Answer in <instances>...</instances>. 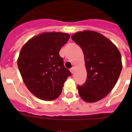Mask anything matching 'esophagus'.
Returning <instances> with one entry per match:
<instances>
[{
	"label": "esophagus",
	"instance_id": "esophagus-1",
	"mask_svg": "<svg viewBox=\"0 0 132 132\" xmlns=\"http://www.w3.org/2000/svg\"><path fill=\"white\" fill-rule=\"evenodd\" d=\"M70 72H71V73H74L75 72V68L74 67H72V68H70Z\"/></svg>",
	"mask_w": 132,
	"mask_h": 132
}]
</instances>
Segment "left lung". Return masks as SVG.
Here are the masks:
<instances>
[{"mask_svg": "<svg viewBox=\"0 0 132 132\" xmlns=\"http://www.w3.org/2000/svg\"><path fill=\"white\" fill-rule=\"evenodd\" d=\"M84 55L86 81L77 86L79 95L86 102L94 103L105 98L117 84L122 70L120 51L103 35L85 30L71 36Z\"/></svg>", "mask_w": 132, "mask_h": 132, "instance_id": "1", "label": "left lung"}]
</instances>
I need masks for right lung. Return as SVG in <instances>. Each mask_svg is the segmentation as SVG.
<instances>
[{"mask_svg":"<svg viewBox=\"0 0 132 132\" xmlns=\"http://www.w3.org/2000/svg\"><path fill=\"white\" fill-rule=\"evenodd\" d=\"M70 35L44 32L29 40L22 47L17 63L28 90L37 98L53 101L60 96L71 73L59 55Z\"/></svg>","mask_w":132,"mask_h":132,"instance_id":"add662e5","label":"right lung"}]
</instances>
